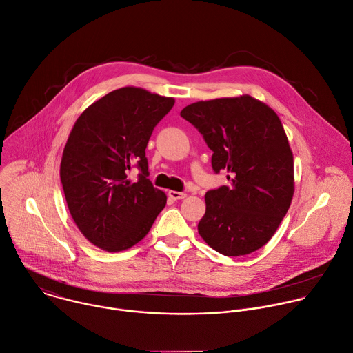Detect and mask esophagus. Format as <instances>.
I'll return each mask as SVG.
<instances>
[{"instance_id":"esophagus-1","label":"esophagus","mask_w":353,"mask_h":353,"mask_svg":"<svg viewBox=\"0 0 353 353\" xmlns=\"http://www.w3.org/2000/svg\"><path fill=\"white\" fill-rule=\"evenodd\" d=\"M168 196H170V199H172L174 201H176V200H182V199H185V197H186V193H183V192H175V190H170V192H168Z\"/></svg>"}]
</instances>
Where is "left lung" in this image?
<instances>
[{"label": "left lung", "mask_w": 353, "mask_h": 353, "mask_svg": "<svg viewBox=\"0 0 353 353\" xmlns=\"http://www.w3.org/2000/svg\"><path fill=\"white\" fill-rule=\"evenodd\" d=\"M213 152L216 174L230 186L205 193L197 230L224 256H245L264 246L285 217L294 196V156L278 115L250 97L197 101L181 111Z\"/></svg>", "instance_id": "1"}]
</instances>
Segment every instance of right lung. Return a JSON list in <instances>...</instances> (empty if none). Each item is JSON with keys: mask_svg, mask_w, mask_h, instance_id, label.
Listing matches in <instances>:
<instances>
[{"mask_svg": "<svg viewBox=\"0 0 353 353\" xmlns=\"http://www.w3.org/2000/svg\"><path fill=\"white\" fill-rule=\"evenodd\" d=\"M175 100L139 88L114 90L75 122L59 176L69 213L81 232L107 252H119L150 231L167 196L149 176L146 148ZM136 168L138 179L128 171Z\"/></svg>", "mask_w": 353, "mask_h": 353, "instance_id": "right-lung-1", "label": "right lung"}]
</instances>
